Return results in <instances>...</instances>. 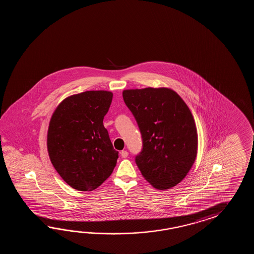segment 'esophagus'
Listing matches in <instances>:
<instances>
[{
  "mask_svg": "<svg viewBox=\"0 0 254 254\" xmlns=\"http://www.w3.org/2000/svg\"><path fill=\"white\" fill-rule=\"evenodd\" d=\"M129 155V153H128V151H121V156L123 157V158H127Z\"/></svg>",
  "mask_w": 254,
  "mask_h": 254,
  "instance_id": "1",
  "label": "esophagus"
}]
</instances>
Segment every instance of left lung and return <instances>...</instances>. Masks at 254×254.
<instances>
[{
    "instance_id": "8db88e82",
    "label": "left lung",
    "mask_w": 254,
    "mask_h": 254,
    "mask_svg": "<svg viewBox=\"0 0 254 254\" xmlns=\"http://www.w3.org/2000/svg\"><path fill=\"white\" fill-rule=\"evenodd\" d=\"M123 97L141 134L135 162L142 176L158 190L177 185L197 155L198 135L188 106L168 88L125 90Z\"/></svg>"
}]
</instances>
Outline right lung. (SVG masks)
I'll return each mask as SVG.
<instances>
[{"mask_svg": "<svg viewBox=\"0 0 254 254\" xmlns=\"http://www.w3.org/2000/svg\"><path fill=\"white\" fill-rule=\"evenodd\" d=\"M113 93L88 91L66 98L50 121L47 148L55 170L78 190L98 188L113 173L118 159L103 126Z\"/></svg>", "mask_w": 254, "mask_h": 254, "instance_id": "add662e5", "label": "right lung"}]
</instances>
